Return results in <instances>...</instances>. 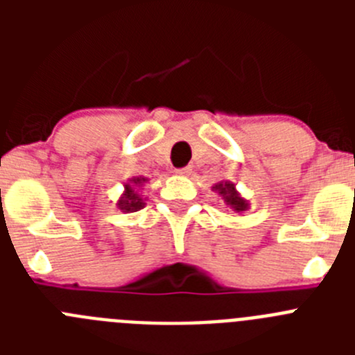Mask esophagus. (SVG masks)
Wrapping results in <instances>:
<instances>
[{"label":"esophagus","instance_id":"obj_1","mask_svg":"<svg viewBox=\"0 0 355 355\" xmlns=\"http://www.w3.org/2000/svg\"><path fill=\"white\" fill-rule=\"evenodd\" d=\"M190 172H192V167L175 168V174H180V175H190Z\"/></svg>","mask_w":355,"mask_h":355}]
</instances>
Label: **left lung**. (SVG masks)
Returning <instances> with one entry per match:
<instances>
[{
    "label": "left lung",
    "mask_w": 355,
    "mask_h": 355,
    "mask_svg": "<svg viewBox=\"0 0 355 355\" xmlns=\"http://www.w3.org/2000/svg\"><path fill=\"white\" fill-rule=\"evenodd\" d=\"M211 190L215 193L220 196V199L224 200V205L229 209H233L236 213H243L250 208L249 200L245 197H241V193L236 190V184L231 183V181H220V183H215L211 187Z\"/></svg>",
    "instance_id": "8db88e82"
}]
</instances>
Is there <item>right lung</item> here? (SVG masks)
I'll list each match as a JSON object with an SVG mask.
<instances>
[{"label": "right lung", "mask_w": 355, "mask_h": 355, "mask_svg": "<svg viewBox=\"0 0 355 355\" xmlns=\"http://www.w3.org/2000/svg\"><path fill=\"white\" fill-rule=\"evenodd\" d=\"M147 178L144 175H135V178H130L128 183H124V192L119 197L117 200V208L121 209L122 213H133L139 211L146 206V199L140 196V188L147 183Z\"/></svg>", "instance_id": "add662e5"}]
</instances>
